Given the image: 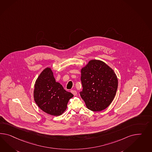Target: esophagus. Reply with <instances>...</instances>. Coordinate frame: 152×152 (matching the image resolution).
Returning <instances> with one entry per match:
<instances>
[{
    "label": "esophagus",
    "mask_w": 152,
    "mask_h": 152,
    "mask_svg": "<svg viewBox=\"0 0 152 152\" xmlns=\"http://www.w3.org/2000/svg\"><path fill=\"white\" fill-rule=\"evenodd\" d=\"M71 93H72V94H74V96H76V95L77 94V91H76L72 90L71 91Z\"/></svg>",
    "instance_id": "esophagus-1"
}]
</instances>
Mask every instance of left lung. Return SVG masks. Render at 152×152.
<instances>
[{"label": "left lung", "instance_id": "1", "mask_svg": "<svg viewBox=\"0 0 152 152\" xmlns=\"http://www.w3.org/2000/svg\"><path fill=\"white\" fill-rule=\"evenodd\" d=\"M80 96L87 108L97 112L106 109L115 98L118 79L113 70L104 62L92 60L81 69Z\"/></svg>", "mask_w": 152, "mask_h": 152}]
</instances>
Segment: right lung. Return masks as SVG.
<instances>
[{"label": "right lung", "instance_id": "obj_1", "mask_svg": "<svg viewBox=\"0 0 152 152\" xmlns=\"http://www.w3.org/2000/svg\"><path fill=\"white\" fill-rule=\"evenodd\" d=\"M74 96L56 82L53 72L47 67L37 78L34 91V98L41 110L53 115H60L65 111L69 99Z\"/></svg>", "mask_w": 152, "mask_h": 152}]
</instances>
